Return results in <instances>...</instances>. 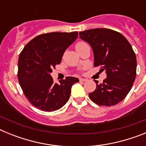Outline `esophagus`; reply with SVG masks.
I'll return each instance as SVG.
<instances>
[{
  "instance_id": "esophagus-1",
  "label": "esophagus",
  "mask_w": 146,
  "mask_h": 146,
  "mask_svg": "<svg viewBox=\"0 0 146 146\" xmlns=\"http://www.w3.org/2000/svg\"><path fill=\"white\" fill-rule=\"evenodd\" d=\"M87 80V79H84V78H80V82H86V81Z\"/></svg>"
}]
</instances>
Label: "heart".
Returning <instances> with one entry per match:
<instances>
[{
  "instance_id": "heart-1",
  "label": "heart",
  "mask_w": 146,
  "mask_h": 146,
  "mask_svg": "<svg viewBox=\"0 0 146 146\" xmlns=\"http://www.w3.org/2000/svg\"><path fill=\"white\" fill-rule=\"evenodd\" d=\"M84 44H86V43H85V42H78V43L76 44V48H77V47H81V46H82V45H84Z\"/></svg>"
}]
</instances>
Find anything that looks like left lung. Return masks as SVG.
Instances as JSON below:
<instances>
[{"label":"left lung","mask_w":146,"mask_h":146,"mask_svg":"<svg viewBox=\"0 0 146 146\" xmlns=\"http://www.w3.org/2000/svg\"><path fill=\"white\" fill-rule=\"evenodd\" d=\"M80 38L91 45L94 66H100L107 78L98 84L90 99L100 106H113L129 94L136 77V55L123 35L108 28H94L80 32Z\"/></svg>","instance_id":"8db88e82"}]
</instances>
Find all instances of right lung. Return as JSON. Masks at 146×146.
Returning <instances> with one entry per match:
<instances>
[{
	"instance_id": "1",
	"label": "right lung",
	"mask_w": 146,
	"mask_h": 146,
	"mask_svg": "<svg viewBox=\"0 0 146 146\" xmlns=\"http://www.w3.org/2000/svg\"><path fill=\"white\" fill-rule=\"evenodd\" d=\"M78 33H44L30 41L18 60V80L25 97L33 106L46 112L60 109L68 102L77 77H66L54 83L52 69L61 61L64 52Z\"/></svg>"
}]
</instances>
